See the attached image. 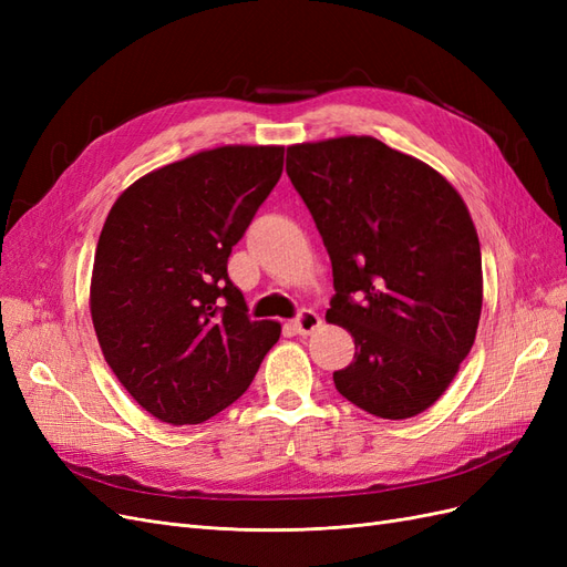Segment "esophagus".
Segmentation results:
<instances>
[{
    "label": "esophagus",
    "instance_id": "34e87169",
    "mask_svg": "<svg viewBox=\"0 0 567 567\" xmlns=\"http://www.w3.org/2000/svg\"><path fill=\"white\" fill-rule=\"evenodd\" d=\"M290 326H293L296 333L310 336L321 326V317L317 312H312V310H302L293 321H290Z\"/></svg>",
    "mask_w": 567,
    "mask_h": 567
}]
</instances>
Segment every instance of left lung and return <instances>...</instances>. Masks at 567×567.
<instances>
[{"mask_svg": "<svg viewBox=\"0 0 567 567\" xmlns=\"http://www.w3.org/2000/svg\"><path fill=\"white\" fill-rule=\"evenodd\" d=\"M286 173L331 257L326 319L354 338L336 390L373 416L421 414L454 381L483 310L466 203L431 165L373 136L288 146Z\"/></svg>", "mask_w": 567, "mask_h": 567, "instance_id": "1", "label": "left lung"}]
</instances>
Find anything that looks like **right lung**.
Here are the masks:
<instances>
[{
  "label": "right lung",
  "mask_w": 567,
  "mask_h": 567,
  "mask_svg": "<svg viewBox=\"0 0 567 567\" xmlns=\"http://www.w3.org/2000/svg\"><path fill=\"white\" fill-rule=\"evenodd\" d=\"M281 169L284 146L200 151L136 179L106 217L94 331L117 381L165 423H203L236 402L281 336L248 317L227 274Z\"/></svg>",
  "instance_id": "right-lung-1"
}]
</instances>
